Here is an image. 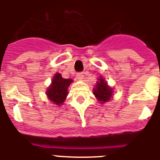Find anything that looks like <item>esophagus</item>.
Here are the masks:
<instances>
[{
    "mask_svg": "<svg viewBox=\"0 0 160 160\" xmlns=\"http://www.w3.org/2000/svg\"><path fill=\"white\" fill-rule=\"evenodd\" d=\"M76 78H77L78 80H82V79L83 78V77H84V74H83V73H82V72H80V73H78L77 74H76Z\"/></svg>",
    "mask_w": 160,
    "mask_h": 160,
    "instance_id": "1",
    "label": "esophagus"
}]
</instances>
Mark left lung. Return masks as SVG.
<instances>
[{"label": "left lung", "mask_w": 160, "mask_h": 160, "mask_svg": "<svg viewBox=\"0 0 160 160\" xmlns=\"http://www.w3.org/2000/svg\"><path fill=\"white\" fill-rule=\"evenodd\" d=\"M96 88L94 89V94L96 96L98 100L101 102L102 103H104L111 99V97L112 95V90L111 87L107 86V83L104 81L103 78L98 79V82H97V85L95 86Z\"/></svg>", "instance_id": "1"}]
</instances>
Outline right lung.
Wrapping results in <instances>:
<instances>
[{
	"label": "right lung",
	"mask_w": 160,
	"mask_h": 160,
	"mask_svg": "<svg viewBox=\"0 0 160 160\" xmlns=\"http://www.w3.org/2000/svg\"><path fill=\"white\" fill-rule=\"evenodd\" d=\"M72 82V79L63 78L61 73H56L52 80L51 86L46 92L49 99L53 102V104L58 106L62 104L68 94L67 88Z\"/></svg>",
	"instance_id": "1"
}]
</instances>
